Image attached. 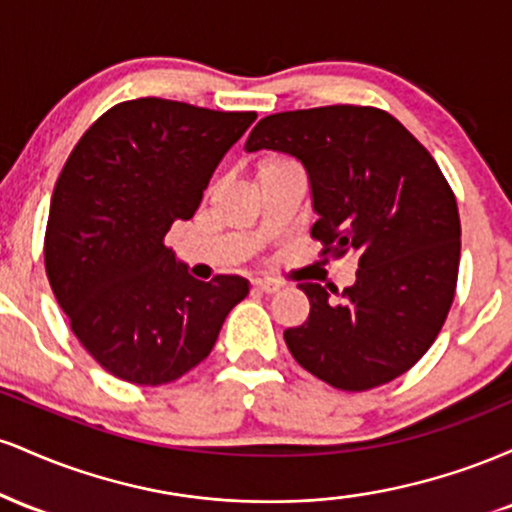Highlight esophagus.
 <instances>
[{
    "label": "esophagus",
    "instance_id": "obj_1",
    "mask_svg": "<svg viewBox=\"0 0 512 512\" xmlns=\"http://www.w3.org/2000/svg\"><path fill=\"white\" fill-rule=\"evenodd\" d=\"M252 289L262 291V293H276L281 289L279 281H272V279H255L252 281Z\"/></svg>",
    "mask_w": 512,
    "mask_h": 512
}]
</instances>
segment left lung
<instances>
[{"instance_id": "8db88e82", "label": "left lung", "mask_w": 512, "mask_h": 512, "mask_svg": "<svg viewBox=\"0 0 512 512\" xmlns=\"http://www.w3.org/2000/svg\"><path fill=\"white\" fill-rule=\"evenodd\" d=\"M260 149L303 163L322 252L358 257L339 301L301 284L310 315L284 332L293 358L346 392L407 373L436 342L460 267V214L438 163L402 122L366 105L264 117L245 142Z\"/></svg>"}]
</instances>
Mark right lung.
Returning a JSON list of instances; mask_svg holds the SVG:
<instances>
[{
	"instance_id": "add662e5",
	"label": "right lung",
	"mask_w": 512,
	"mask_h": 512,
	"mask_svg": "<svg viewBox=\"0 0 512 512\" xmlns=\"http://www.w3.org/2000/svg\"><path fill=\"white\" fill-rule=\"evenodd\" d=\"M255 113L137 98L86 129L50 199L45 272L72 332L115 378L166 385L202 363L248 296L243 276L199 281L166 248Z\"/></svg>"
}]
</instances>
